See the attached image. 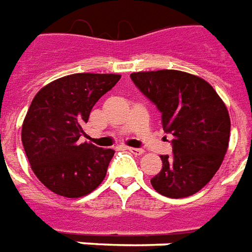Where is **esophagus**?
<instances>
[{
  "label": "esophagus",
  "mask_w": 252,
  "mask_h": 252,
  "mask_svg": "<svg viewBox=\"0 0 252 252\" xmlns=\"http://www.w3.org/2000/svg\"><path fill=\"white\" fill-rule=\"evenodd\" d=\"M127 151L131 152L133 155H142L144 153V149H140V148H127Z\"/></svg>",
  "instance_id": "34e87169"
}]
</instances>
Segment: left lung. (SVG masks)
<instances>
[{
  "instance_id": "left-lung-1",
  "label": "left lung",
  "mask_w": 252,
  "mask_h": 252,
  "mask_svg": "<svg viewBox=\"0 0 252 252\" xmlns=\"http://www.w3.org/2000/svg\"><path fill=\"white\" fill-rule=\"evenodd\" d=\"M130 77L161 112L165 133L174 135L172 155L151 179L164 197L185 198L208 185L224 160L231 119L224 101L203 78L180 70L131 73Z\"/></svg>"
}]
</instances>
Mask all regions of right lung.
Masks as SVG:
<instances>
[{
    "label": "right lung",
    "mask_w": 252,
    "mask_h": 252,
    "mask_svg": "<svg viewBox=\"0 0 252 252\" xmlns=\"http://www.w3.org/2000/svg\"><path fill=\"white\" fill-rule=\"evenodd\" d=\"M119 74L76 73L47 84L33 97L21 141L36 178L66 198L84 197L106 178L115 152L80 142L84 123Z\"/></svg>",
    "instance_id": "right-lung-1"
}]
</instances>
